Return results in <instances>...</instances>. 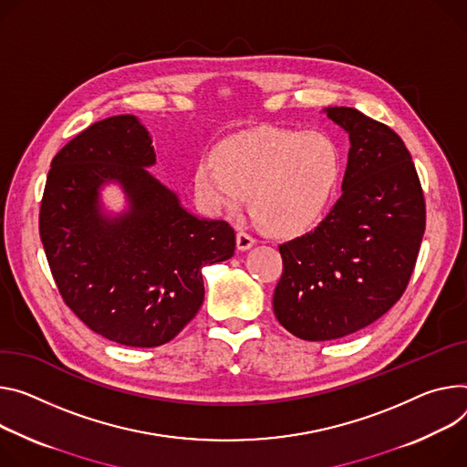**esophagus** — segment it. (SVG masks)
Wrapping results in <instances>:
<instances>
[{
  "label": "esophagus",
  "instance_id": "1",
  "mask_svg": "<svg viewBox=\"0 0 467 467\" xmlns=\"http://www.w3.org/2000/svg\"><path fill=\"white\" fill-rule=\"evenodd\" d=\"M253 244H255V238H253L249 233L240 231V233L236 234V247H238L240 251H245V249L253 247Z\"/></svg>",
  "mask_w": 467,
  "mask_h": 467
}]
</instances>
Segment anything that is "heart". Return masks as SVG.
Listing matches in <instances>:
<instances>
[{"instance_id":"1","label":"heart","mask_w":467,"mask_h":467,"mask_svg":"<svg viewBox=\"0 0 467 467\" xmlns=\"http://www.w3.org/2000/svg\"><path fill=\"white\" fill-rule=\"evenodd\" d=\"M341 177V152L322 132L261 129L225 141L195 169V188L210 208L251 212L266 231L296 234L326 212Z\"/></svg>"}]
</instances>
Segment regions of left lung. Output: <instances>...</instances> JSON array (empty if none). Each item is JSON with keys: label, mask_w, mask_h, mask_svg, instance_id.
<instances>
[{"label": "left lung", "mask_w": 467, "mask_h": 467, "mask_svg": "<svg viewBox=\"0 0 467 467\" xmlns=\"http://www.w3.org/2000/svg\"><path fill=\"white\" fill-rule=\"evenodd\" d=\"M348 132L343 193L309 233L279 245V324L304 341H331L386 315L413 274L427 208L404 141L354 108H327Z\"/></svg>", "instance_id": "1"}]
</instances>
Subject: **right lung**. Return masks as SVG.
Listing matches in <instances>:
<instances>
[{
    "mask_svg": "<svg viewBox=\"0 0 467 467\" xmlns=\"http://www.w3.org/2000/svg\"><path fill=\"white\" fill-rule=\"evenodd\" d=\"M152 140L134 115L91 124L52 160L38 231L68 309L95 333L136 348L160 347L197 315L202 266L234 255L227 222L199 220L147 167ZM119 182L131 210L99 214L98 188Z\"/></svg>",
    "mask_w": 467,
    "mask_h": 467,
    "instance_id": "obj_1",
    "label": "right lung"
}]
</instances>
